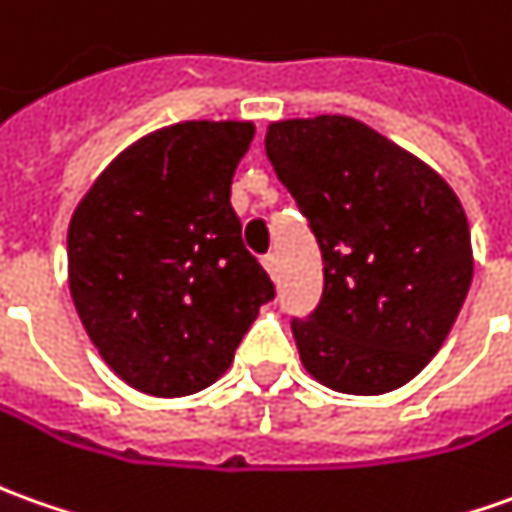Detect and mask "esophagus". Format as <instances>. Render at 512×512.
Listing matches in <instances>:
<instances>
[{"label": "esophagus", "mask_w": 512, "mask_h": 512, "mask_svg": "<svg viewBox=\"0 0 512 512\" xmlns=\"http://www.w3.org/2000/svg\"><path fill=\"white\" fill-rule=\"evenodd\" d=\"M263 269L269 271L271 280H277V277H280V260H277V255L263 257Z\"/></svg>", "instance_id": "34e87169"}]
</instances>
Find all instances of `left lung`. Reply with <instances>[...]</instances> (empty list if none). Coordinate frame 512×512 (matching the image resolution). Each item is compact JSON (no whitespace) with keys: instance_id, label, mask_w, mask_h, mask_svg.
<instances>
[{"instance_id":"obj_1","label":"left lung","mask_w":512,"mask_h":512,"mask_svg":"<svg viewBox=\"0 0 512 512\" xmlns=\"http://www.w3.org/2000/svg\"><path fill=\"white\" fill-rule=\"evenodd\" d=\"M266 156L316 235L325 285L294 319L302 367L344 395H384L443 347L474 277L471 229L448 182L342 114L280 120Z\"/></svg>"}]
</instances>
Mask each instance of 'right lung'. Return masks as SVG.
Listing matches in <instances>:
<instances>
[{
    "label": "right lung",
    "mask_w": 512,
    "mask_h": 512,
    "mask_svg": "<svg viewBox=\"0 0 512 512\" xmlns=\"http://www.w3.org/2000/svg\"><path fill=\"white\" fill-rule=\"evenodd\" d=\"M255 125L187 120L128 145L72 212L69 291L128 387L182 398L227 373L274 283L246 252L232 176Z\"/></svg>",
    "instance_id": "1"
}]
</instances>
